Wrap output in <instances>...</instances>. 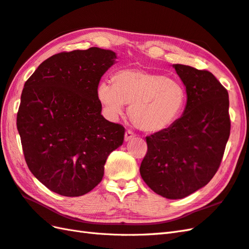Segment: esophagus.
<instances>
[{
  "label": "esophagus",
  "instance_id": "34e87169",
  "mask_svg": "<svg viewBox=\"0 0 249 249\" xmlns=\"http://www.w3.org/2000/svg\"><path fill=\"white\" fill-rule=\"evenodd\" d=\"M134 137H136L135 133H133L132 131L128 130V131L125 132V134H124V141L125 142H129V141H131V139H133Z\"/></svg>",
  "mask_w": 249,
  "mask_h": 249
}]
</instances>
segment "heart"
I'll return each instance as SVG.
<instances>
[{
  "label": "heart",
  "mask_w": 249,
  "mask_h": 249,
  "mask_svg": "<svg viewBox=\"0 0 249 249\" xmlns=\"http://www.w3.org/2000/svg\"><path fill=\"white\" fill-rule=\"evenodd\" d=\"M97 96L112 117L119 116L130 105L133 123L149 133L171 126L186 104V89L178 79L137 69L118 71L114 83L101 81Z\"/></svg>",
  "instance_id": "heart-1"
}]
</instances>
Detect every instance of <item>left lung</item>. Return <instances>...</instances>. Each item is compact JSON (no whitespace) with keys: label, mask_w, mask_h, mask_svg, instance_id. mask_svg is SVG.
<instances>
[{"label":"left lung","mask_w":249,"mask_h":249,"mask_svg":"<svg viewBox=\"0 0 249 249\" xmlns=\"http://www.w3.org/2000/svg\"><path fill=\"white\" fill-rule=\"evenodd\" d=\"M187 104L168 129L145 137L141 175L157 195L183 198L207 185L223 159L230 134L227 89L208 71L173 64Z\"/></svg>","instance_id":"1"}]
</instances>
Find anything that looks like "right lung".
<instances>
[{
  "label": "right lung",
  "instance_id": "right-lung-1",
  "mask_svg": "<svg viewBox=\"0 0 249 249\" xmlns=\"http://www.w3.org/2000/svg\"><path fill=\"white\" fill-rule=\"evenodd\" d=\"M110 50L60 53L24 84L17 115L23 153L35 178L53 192L80 196L98 185L124 128L101 115V77L116 62Z\"/></svg>",
  "mask_w": 249,
  "mask_h": 249
}]
</instances>
